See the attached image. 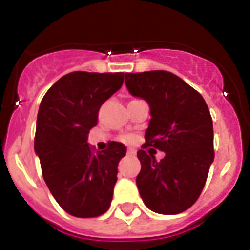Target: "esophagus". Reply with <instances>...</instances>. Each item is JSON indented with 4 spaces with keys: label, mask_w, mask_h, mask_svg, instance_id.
<instances>
[{
    "label": "esophagus",
    "mask_w": 250,
    "mask_h": 250,
    "mask_svg": "<svg viewBox=\"0 0 250 250\" xmlns=\"http://www.w3.org/2000/svg\"><path fill=\"white\" fill-rule=\"evenodd\" d=\"M127 153H128V155H129V156H133V155H136V151H134L133 148H128V149H127Z\"/></svg>",
    "instance_id": "1"
}]
</instances>
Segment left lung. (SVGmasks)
<instances>
[{
  "label": "left lung",
  "mask_w": 250,
  "mask_h": 250,
  "mask_svg": "<svg viewBox=\"0 0 250 250\" xmlns=\"http://www.w3.org/2000/svg\"><path fill=\"white\" fill-rule=\"evenodd\" d=\"M125 82L128 92L149 105L143 146L165 152L160 162L143 149L137 152L141 197L152 211L180 214L199 199L214 161L209 108L200 93L170 71L125 73Z\"/></svg>",
  "instance_id": "1"
}]
</instances>
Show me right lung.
<instances>
[{"label":"right lung","instance_id":"add662e5","mask_svg":"<svg viewBox=\"0 0 250 250\" xmlns=\"http://www.w3.org/2000/svg\"><path fill=\"white\" fill-rule=\"evenodd\" d=\"M125 73L73 71L46 92L39 107L35 153L45 182L65 211L94 218L107 211L117 182L118 162L127 148L110 142L105 151L88 143L102 104L123 84Z\"/></svg>","mask_w":250,"mask_h":250}]
</instances>
